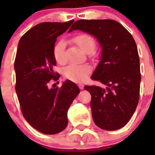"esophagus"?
<instances>
[{
	"mask_svg": "<svg viewBox=\"0 0 155 155\" xmlns=\"http://www.w3.org/2000/svg\"><path fill=\"white\" fill-rule=\"evenodd\" d=\"M78 87H80V89H83V88H84V84H78Z\"/></svg>",
	"mask_w": 155,
	"mask_h": 155,
	"instance_id": "34e87169",
	"label": "esophagus"
}]
</instances>
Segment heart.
Returning <instances> with one entry per match:
<instances>
[{"mask_svg":"<svg viewBox=\"0 0 155 155\" xmlns=\"http://www.w3.org/2000/svg\"><path fill=\"white\" fill-rule=\"evenodd\" d=\"M72 41L85 53L93 52L95 48V41L91 35L88 34H79L72 39ZM65 46L64 40H60L56 43L53 48V56L58 64H64L66 62ZM90 68L87 65L70 64L66 67L64 71V76L69 80L75 82H81L85 79L89 73Z\"/></svg>","mask_w":155,"mask_h":155,"instance_id":"1","label":"heart"}]
</instances>
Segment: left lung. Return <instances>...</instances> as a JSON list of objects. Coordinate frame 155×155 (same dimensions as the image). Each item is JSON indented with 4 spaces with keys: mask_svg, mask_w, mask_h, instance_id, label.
Returning <instances> with one entry per match:
<instances>
[{
    "mask_svg": "<svg viewBox=\"0 0 155 155\" xmlns=\"http://www.w3.org/2000/svg\"><path fill=\"white\" fill-rule=\"evenodd\" d=\"M80 30L97 39L102 49L91 75L105 86H84L91 94L94 124L105 130H116L129 122L137 106L140 84V59L131 34L110 19L78 20L68 32Z\"/></svg>",
    "mask_w": 155,
    "mask_h": 155,
    "instance_id": "obj_1",
    "label": "left lung"
}]
</instances>
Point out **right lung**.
<instances>
[{"label": "right lung", "mask_w": 155, "mask_h": 155, "mask_svg": "<svg viewBox=\"0 0 155 155\" xmlns=\"http://www.w3.org/2000/svg\"><path fill=\"white\" fill-rule=\"evenodd\" d=\"M73 22L39 23L27 31L18 42L15 61V91L25 119L42 134L64 130L68 126V109L80 92L78 85L69 80L61 87L48 86L52 79H59L53 69L57 38Z\"/></svg>", "instance_id": "add662e5"}]
</instances>
